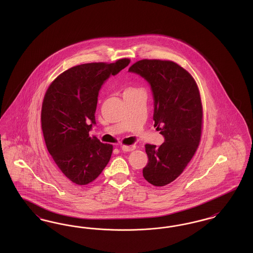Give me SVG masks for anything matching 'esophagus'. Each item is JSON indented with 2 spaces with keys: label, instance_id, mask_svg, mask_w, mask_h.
<instances>
[{
  "label": "esophagus",
  "instance_id": "esophagus-1",
  "mask_svg": "<svg viewBox=\"0 0 253 253\" xmlns=\"http://www.w3.org/2000/svg\"><path fill=\"white\" fill-rule=\"evenodd\" d=\"M121 149L123 152H132L135 149V146H121Z\"/></svg>",
  "mask_w": 253,
  "mask_h": 253
}]
</instances>
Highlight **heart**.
I'll list each match as a JSON object with an SVG mask.
<instances>
[{"mask_svg": "<svg viewBox=\"0 0 253 253\" xmlns=\"http://www.w3.org/2000/svg\"><path fill=\"white\" fill-rule=\"evenodd\" d=\"M133 90H135V89H132V88H128V89H126L125 90V92H131V91H133ZM124 92V93H125Z\"/></svg>", "mask_w": 253, "mask_h": 253, "instance_id": "heart-1", "label": "heart"}]
</instances>
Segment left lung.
Listing matches in <instances>:
<instances>
[{
    "label": "left lung",
    "mask_w": 253,
    "mask_h": 253,
    "mask_svg": "<svg viewBox=\"0 0 253 253\" xmlns=\"http://www.w3.org/2000/svg\"><path fill=\"white\" fill-rule=\"evenodd\" d=\"M129 72L151 86L154 126L165 139L159 147L145 145L149 161L143 176L154 186H165L180 175L200 142L203 111L199 90L193 77L170 60H139Z\"/></svg>",
    "instance_id": "1"
}]
</instances>
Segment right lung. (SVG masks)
I'll return each mask as SVG.
<instances>
[{
	"label": "right lung",
	"mask_w": 253,
	"mask_h": 253,
	"mask_svg": "<svg viewBox=\"0 0 253 253\" xmlns=\"http://www.w3.org/2000/svg\"><path fill=\"white\" fill-rule=\"evenodd\" d=\"M129 63V59H121L74 66L60 74L45 93L42 107L45 144L62 173L77 185L95 180L108 164L113 146L91 137L89 132L96 125L101 86Z\"/></svg>",
	"instance_id": "obj_1"
}]
</instances>
